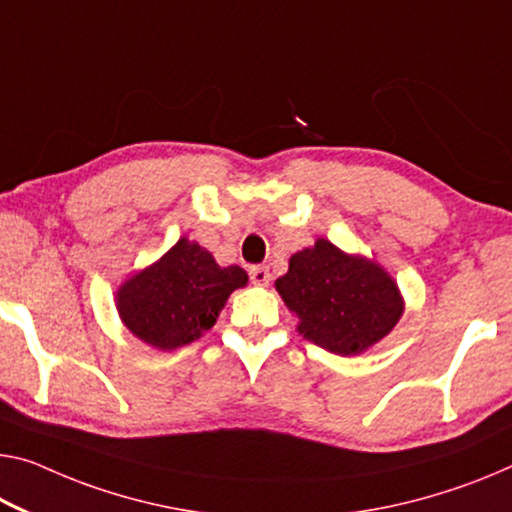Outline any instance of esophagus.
I'll return each instance as SVG.
<instances>
[{
  "mask_svg": "<svg viewBox=\"0 0 512 512\" xmlns=\"http://www.w3.org/2000/svg\"><path fill=\"white\" fill-rule=\"evenodd\" d=\"M249 277H251V283H254V286H267V283H270V279H272V274H270V270H267V267L256 265V267H251V270H249Z\"/></svg>",
  "mask_w": 512,
  "mask_h": 512,
  "instance_id": "esophagus-1",
  "label": "esophagus"
}]
</instances>
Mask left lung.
<instances>
[{"mask_svg": "<svg viewBox=\"0 0 512 512\" xmlns=\"http://www.w3.org/2000/svg\"><path fill=\"white\" fill-rule=\"evenodd\" d=\"M297 316V334L341 357H357L387 336L405 313L396 279L375 261L325 238L295 251L274 281Z\"/></svg>", "mask_w": 512, "mask_h": 512, "instance_id": "1", "label": "left lung"}]
</instances>
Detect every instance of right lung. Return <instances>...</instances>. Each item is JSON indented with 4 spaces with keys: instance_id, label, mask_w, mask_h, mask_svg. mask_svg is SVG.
Wrapping results in <instances>:
<instances>
[{
    "instance_id": "1",
    "label": "right lung",
    "mask_w": 512,
    "mask_h": 512,
    "mask_svg": "<svg viewBox=\"0 0 512 512\" xmlns=\"http://www.w3.org/2000/svg\"><path fill=\"white\" fill-rule=\"evenodd\" d=\"M247 281L240 265L222 267L199 242L180 238L155 263L130 274L114 302L132 336L171 352L206 334L233 290L245 288Z\"/></svg>"
}]
</instances>
